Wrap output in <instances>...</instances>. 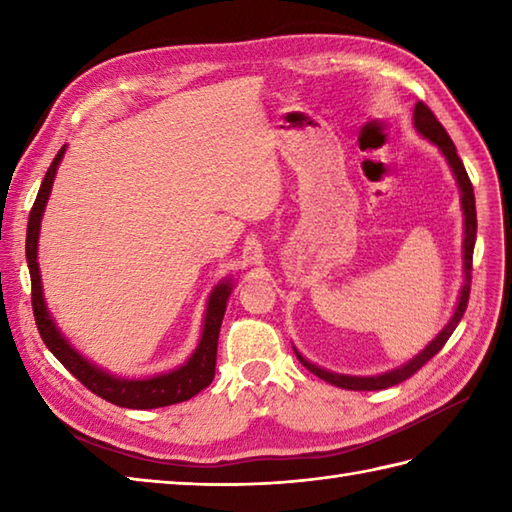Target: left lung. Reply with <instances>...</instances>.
I'll return each instance as SVG.
<instances>
[{"label": "left lung", "mask_w": 512, "mask_h": 512, "mask_svg": "<svg viewBox=\"0 0 512 512\" xmlns=\"http://www.w3.org/2000/svg\"><path fill=\"white\" fill-rule=\"evenodd\" d=\"M413 121H416V129L422 134L427 136L433 145H438L440 151L444 154V158L449 160V165L455 173V180L460 184V193H462V209H464V286L460 292V301H458V308H455L451 321L447 323V328H444L436 339H433L427 347H424L422 354H418L413 361H409L407 365H402L394 372H387V374H380V376H343V374H332V372H325V369L312 365L310 361H306L299 352L297 358L301 361L303 367H308L314 376L323 378L325 383L336 385L341 389H350V391H378V389H387V387H394L402 380L411 378L413 374L418 372L422 365H427L433 356H436L444 343L449 341V336L453 334V330L458 328V323L462 321L464 312H466V303H469L471 297V270H473V248H475V235H477V213H475V193H473V184L469 180V173H466L462 160L458 156V151H455L453 140L449 138L447 129L442 127V123L436 118L427 105L422 101L416 103V110H413Z\"/></svg>", "instance_id": "8db88e82"}]
</instances>
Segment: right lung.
<instances>
[{"label":"right lung","mask_w":512,"mask_h":512,"mask_svg":"<svg viewBox=\"0 0 512 512\" xmlns=\"http://www.w3.org/2000/svg\"><path fill=\"white\" fill-rule=\"evenodd\" d=\"M63 154H65V145L59 149V154L54 156L52 165L46 171V178L41 182L37 200L30 209L28 233H26V259H28L30 284H32V292H30L32 312H35V323L43 343H46L48 350L59 358V363L68 369V372L79 380L81 385L88 387L92 394L112 402V405L127 407V409H156V407L176 405V402L193 398L195 394H200L204 387H209L215 376L217 339H220L226 301L231 297L233 281H224V284H220L213 290V295L209 299V308H206L204 330H202L198 350L193 352L189 363L173 369V372L147 378V380H125V378L105 374L99 367H94L92 363L85 361L79 352L72 350L68 341L59 334V330L54 328V323L46 310V303H43L41 277H39V264H37V239H39V228H41V215H43V209H46L54 173H57Z\"/></svg>","instance_id":"add662e5"}]
</instances>
